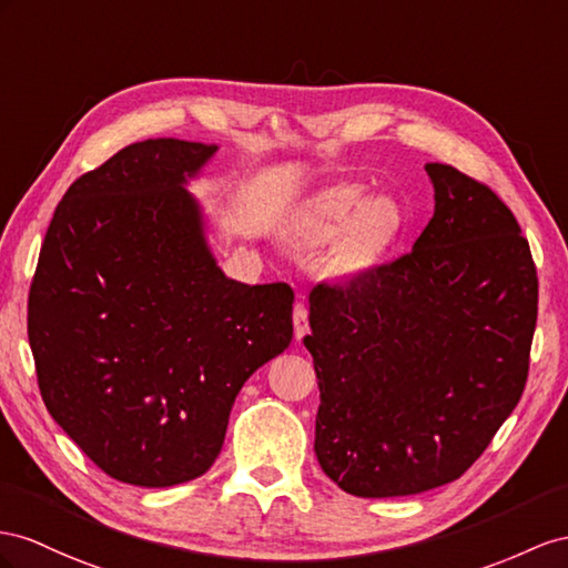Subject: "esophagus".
I'll return each mask as SVG.
<instances>
[{"mask_svg":"<svg viewBox=\"0 0 568 568\" xmlns=\"http://www.w3.org/2000/svg\"><path fill=\"white\" fill-rule=\"evenodd\" d=\"M293 324H295V338L302 341L310 333V318H307V307L302 302H295L293 307Z\"/></svg>","mask_w":568,"mask_h":568,"instance_id":"obj_1","label":"esophagus"}]
</instances>
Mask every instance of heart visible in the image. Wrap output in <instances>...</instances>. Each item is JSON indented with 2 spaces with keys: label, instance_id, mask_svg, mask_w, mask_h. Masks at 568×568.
<instances>
[{
  "label": "heart",
  "instance_id": "b5f03b06",
  "mask_svg": "<svg viewBox=\"0 0 568 568\" xmlns=\"http://www.w3.org/2000/svg\"><path fill=\"white\" fill-rule=\"evenodd\" d=\"M362 189L353 184L333 186L326 189L324 194H318L310 209L304 211L302 217V242L316 246L326 244L346 225L351 220L352 225L345 230V237L341 244V261L345 266H357L362 261L369 258L372 252L384 242L388 235L390 225H394V206L384 199H372L362 203ZM358 211L355 212L354 209ZM356 215L353 216L352 213Z\"/></svg>",
  "mask_w": 568,
  "mask_h": 568
}]
</instances>
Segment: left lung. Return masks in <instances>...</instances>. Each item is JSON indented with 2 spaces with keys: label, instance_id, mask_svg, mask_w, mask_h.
Listing matches in <instances>:
<instances>
[{
  "label": "left lung",
  "instance_id": "obj_1",
  "mask_svg": "<svg viewBox=\"0 0 568 568\" xmlns=\"http://www.w3.org/2000/svg\"><path fill=\"white\" fill-rule=\"evenodd\" d=\"M434 215L388 264L310 293L322 405L314 450L355 497L454 483L485 454L528 382L537 271L506 203L427 163Z\"/></svg>",
  "mask_w": 568,
  "mask_h": 568
}]
</instances>
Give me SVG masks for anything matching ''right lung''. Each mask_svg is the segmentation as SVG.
Masks as SVG:
<instances>
[{"label":"right lung","mask_w":568,"mask_h":568,"mask_svg":"<svg viewBox=\"0 0 568 568\" xmlns=\"http://www.w3.org/2000/svg\"><path fill=\"white\" fill-rule=\"evenodd\" d=\"M215 151L149 139L81 174L28 293L48 413L126 485L206 473L240 388L293 341V287L232 281L209 252L184 182Z\"/></svg>","instance_id":"1"}]
</instances>
